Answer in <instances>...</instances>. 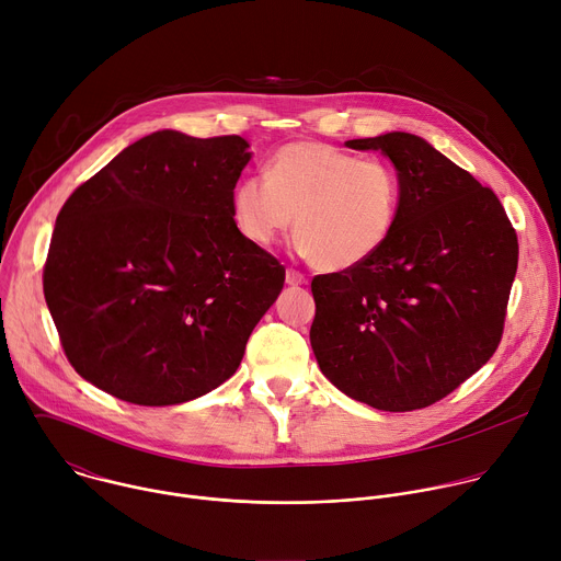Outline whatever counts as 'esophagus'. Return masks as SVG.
<instances>
[{"label":"esophagus","mask_w":561,"mask_h":561,"mask_svg":"<svg viewBox=\"0 0 561 561\" xmlns=\"http://www.w3.org/2000/svg\"><path fill=\"white\" fill-rule=\"evenodd\" d=\"M308 279H306V275L304 273H299V271H295V268H286V284H290V286H301V284H306Z\"/></svg>","instance_id":"1"}]
</instances>
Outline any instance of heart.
Masks as SVG:
<instances>
[{"label":"heart","instance_id":"obj_1","mask_svg":"<svg viewBox=\"0 0 561 561\" xmlns=\"http://www.w3.org/2000/svg\"><path fill=\"white\" fill-rule=\"evenodd\" d=\"M402 208V182L383 159H359L329 144L279 148L266 178L251 175L232 191V217L251 244L271 247L295 215L297 247L327 271L375 257Z\"/></svg>","mask_w":561,"mask_h":561}]
</instances>
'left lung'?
Listing matches in <instances>:
<instances>
[{"label":"left lung","mask_w":561,"mask_h":561,"mask_svg":"<svg viewBox=\"0 0 561 561\" xmlns=\"http://www.w3.org/2000/svg\"><path fill=\"white\" fill-rule=\"evenodd\" d=\"M346 146L390 159L402 208L375 257L312 277V353L357 402L390 413L426 409L497 351L517 232L497 195L422 137L386 133Z\"/></svg>","instance_id":"8db88e82"}]
</instances>
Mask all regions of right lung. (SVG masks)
Wrapping results in <instances>:
<instances>
[{
  "label": "right lung",
  "mask_w": 561,
  "mask_h": 561,
  "mask_svg": "<svg viewBox=\"0 0 561 561\" xmlns=\"http://www.w3.org/2000/svg\"><path fill=\"white\" fill-rule=\"evenodd\" d=\"M239 135L157 130L61 206L44 297L70 366L137 407L224 383L284 288V266L232 219L249 164Z\"/></svg>",
  "instance_id": "obj_1"
}]
</instances>
